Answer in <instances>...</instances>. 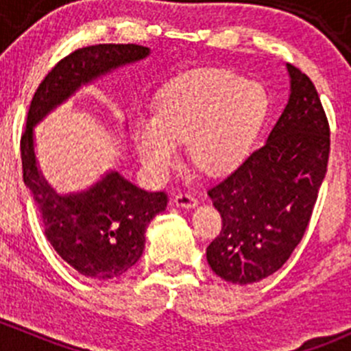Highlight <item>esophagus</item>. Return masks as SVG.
<instances>
[{
    "instance_id": "obj_1",
    "label": "esophagus",
    "mask_w": 351,
    "mask_h": 351,
    "mask_svg": "<svg viewBox=\"0 0 351 351\" xmlns=\"http://www.w3.org/2000/svg\"><path fill=\"white\" fill-rule=\"evenodd\" d=\"M175 204L178 205V207L192 208L197 205V198L193 197L190 192H183V193H178V195L175 197Z\"/></svg>"
}]
</instances>
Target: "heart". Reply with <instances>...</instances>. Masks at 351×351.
Returning <instances> with one entry per match:
<instances>
[{"mask_svg":"<svg viewBox=\"0 0 351 351\" xmlns=\"http://www.w3.org/2000/svg\"><path fill=\"white\" fill-rule=\"evenodd\" d=\"M267 108L258 83L229 71H192L162 88L154 117L139 119L137 153L151 173L162 176L178 159V144L189 143L195 168L226 173L243 161Z\"/></svg>","mask_w":351,"mask_h":351,"instance_id":"b5f03b06","label":"heart"}]
</instances>
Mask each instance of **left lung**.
I'll return each mask as SVG.
<instances>
[{
    "instance_id": "obj_1",
    "label": "left lung",
    "mask_w": 351,
    "mask_h": 351,
    "mask_svg": "<svg viewBox=\"0 0 351 351\" xmlns=\"http://www.w3.org/2000/svg\"><path fill=\"white\" fill-rule=\"evenodd\" d=\"M287 69L289 104L267 144L207 192L222 217L207 261L231 284H254L284 267L306 234L326 175L329 123L319 95L302 71Z\"/></svg>"
}]
</instances>
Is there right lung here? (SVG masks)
I'll list each match as a JSON object with an SVG mask.
<instances>
[{"instance_id": "add662e5", "label": "right lung", "mask_w": 351, "mask_h": 351, "mask_svg": "<svg viewBox=\"0 0 351 351\" xmlns=\"http://www.w3.org/2000/svg\"><path fill=\"white\" fill-rule=\"evenodd\" d=\"M146 56L149 49L137 44L77 49L49 71L28 108L27 129L20 141L23 182L40 210L45 238L66 263L86 278L120 277L137 263L144 251L147 226L165 210L168 195L146 192L117 171L107 173L86 192L59 195L37 168L34 125L81 84Z\"/></svg>"}]
</instances>
